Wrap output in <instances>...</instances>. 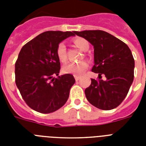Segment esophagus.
I'll return each instance as SVG.
<instances>
[{"label":"esophagus","instance_id":"obj_1","mask_svg":"<svg viewBox=\"0 0 146 146\" xmlns=\"http://www.w3.org/2000/svg\"><path fill=\"white\" fill-rule=\"evenodd\" d=\"M74 77H75L76 81H78L80 79V76H74Z\"/></svg>","mask_w":146,"mask_h":146}]
</instances>
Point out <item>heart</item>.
I'll return each mask as SVG.
<instances>
[{"instance_id": "b5f03b06", "label": "heart", "mask_w": 146, "mask_h": 146, "mask_svg": "<svg viewBox=\"0 0 146 146\" xmlns=\"http://www.w3.org/2000/svg\"><path fill=\"white\" fill-rule=\"evenodd\" d=\"M73 42L79 48L84 50V51L88 50L89 48V42L82 38H76L73 40ZM56 54H57V57L60 61L62 62V63H65L66 61V59H67L66 50V46H65V44L64 42H60L57 45ZM88 66H89V64L86 60H82V61L78 62V63H70L63 67V72L75 76L80 75L86 70H87Z\"/></svg>"}]
</instances>
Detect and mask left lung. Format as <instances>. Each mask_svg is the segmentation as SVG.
Masks as SVG:
<instances>
[{"mask_svg":"<svg viewBox=\"0 0 146 146\" xmlns=\"http://www.w3.org/2000/svg\"><path fill=\"white\" fill-rule=\"evenodd\" d=\"M94 47L92 71L105 80L91 79L85 90L87 100L98 108L108 111L119 106L124 100L134 78L135 62L129 47L113 35L102 30L75 32Z\"/></svg>","mask_w":146,"mask_h":146,"instance_id":"left-lung-1","label":"left lung"}]
</instances>
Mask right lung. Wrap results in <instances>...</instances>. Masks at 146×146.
Listing matches in <instances>:
<instances>
[{
  "label": "right lung",
  "mask_w": 146,
  "mask_h": 146,
  "mask_svg": "<svg viewBox=\"0 0 146 146\" xmlns=\"http://www.w3.org/2000/svg\"><path fill=\"white\" fill-rule=\"evenodd\" d=\"M73 35L75 31H47L22 48L15 64V81L25 102L33 110L52 113L68 99L76 80L69 73L58 76L60 63L56 50L63 40Z\"/></svg>",
  "instance_id": "obj_1"
}]
</instances>
